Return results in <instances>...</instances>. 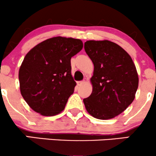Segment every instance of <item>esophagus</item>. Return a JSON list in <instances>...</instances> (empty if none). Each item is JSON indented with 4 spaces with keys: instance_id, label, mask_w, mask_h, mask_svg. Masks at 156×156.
<instances>
[{
    "instance_id": "esophagus-1",
    "label": "esophagus",
    "mask_w": 156,
    "mask_h": 156,
    "mask_svg": "<svg viewBox=\"0 0 156 156\" xmlns=\"http://www.w3.org/2000/svg\"><path fill=\"white\" fill-rule=\"evenodd\" d=\"M84 83H85V81H84V80H81V81L77 82V84H78V86H81V85H83Z\"/></svg>"
}]
</instances>
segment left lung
Instances as JSON below:
<instances>
[{"mask_svg":"<svg viewBox=\"0 0 156 156\" xmlns=\"http://www.w3.org/2000/svg\"><path fill=\"white\" fill-rule=\"evenodd\" d=\"M86 53L94 64L92 92L83 99L87 112L99 119H110L131 104L139 86L136 68L130 55L111 41L89 40Z\"/></svg>","mask_w":156,"mask_h":156,"instance_id":"obj_1","label":"left lung"}]
</instances>
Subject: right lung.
<instances>
[{
    "label": "right lung",
    "mask_w": 156,
    "mask_h": 156,
    "mask_svg": "<svg viewBox=\"0 0 156 156\" xmlns=\"http://www.w3.org/2000/svg\"><path fill=\"white\" fill-rule=\"evenodd\" d=\"M82 48L80 39L55 37L28 52L19 69L20 89L34 112L51 117L64 110L76 86L70 59Z\"/></svg>",
    "instance_id": "right-lung-1"
}]
</instances>
